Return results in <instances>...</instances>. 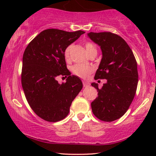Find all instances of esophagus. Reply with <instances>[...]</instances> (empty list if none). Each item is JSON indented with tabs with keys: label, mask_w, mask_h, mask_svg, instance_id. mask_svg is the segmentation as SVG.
<instances>
[{
	"label": "esophagus",
	"mask_w": 156,
	"mask_h": 156,
	"mask_svg": "<svg viewBox=\"0 0 156 156\" xmlns=\"http://www.w3.org/2000/svg\"><path fill=\"white\" fill-rule=\"evenodd\" d=\"M83 86H84V87H87L89 86V82H87V81H83Z\"/></svg>",
	"instance_id": "esophagus-1"
}]
</instances>
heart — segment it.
<instances>
[{"instance_id": "1", "label": "heart", "mask_w": 156, "mask_h": 156, "mask_svg": "<svg viewBox=\"0 0 156 156\" xmlns=\"http://www.w3.org/2000/svg\"><path fill=\"white\" fill-rule=\"evenodd\" d=\"M85 48L87 50L88 53L91 52L92 50H96L95 47L90 42H86L85 43ZM72 49V44H69V46H67L65 50V57L66 59H69L70 56V53H71ZM72 71L73 72L74 74H75L76 76H79L80 78H87L89 76V74L92 72V69L89 66L82 65V64H76V65H74L72 68Z\"/></svg>"}]
</instances>
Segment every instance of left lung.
<instances>
[{
	"instance_id": "1",
	"label": "left lung",
	"mask_w": 156,
	"mask_h": 156,
	"mask_svg": "<svg viewBox=\"0 0 156 156\" xmlns=\"http://www.w3.org/2000/svg\"><path fill=\"white\" fill-rule=\"evenodd\" d=\"M88 36L102 51L94 80H107L101 89L91 84L98 91L91 110L99 120L111 122L123 116L133 101L138 81L137 62L129 44L116 34L91 32Z\"/></svg>"
}]
</instances>
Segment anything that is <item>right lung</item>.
Instances as JSON below:
<instances>
[{
    "mask_svg": "<svg viewBox=\"0 0 156 156\" xmlns=\"http://www.w3.org/2000/svg\"><path fill=\"white\" fill-rule=\"evenodd\" d=\"M85 32L48 29L28 44L23 57L21 83L27 103L40 118L57 122L67 116L70 106L82 89L77 76L70 74L65 50ZM67 77L60 85L56 79Z\"/></svg>",
    "mask_w": 156,
    "mask_h": 156,
    "instance_id": "right-lung-1",
    "label": "right lung"
}]
</instances>
